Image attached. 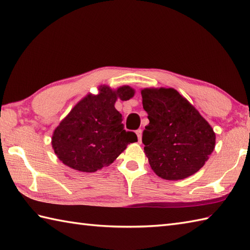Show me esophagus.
Segmentation results:
<instances>
[{
	"label": "esophagus",
	"mask_w": 250,
	"mask_h": 250,
	"mask_svg": "<svg viewBox=\"0 0 250 250\" xmlns=\"http://www.w3.org/2000/svg\"><path fill=\"white\" fill-rule=\"evenodd\" d=\"M136 135H137V139H139V142L142 143V135H143V131L140 129L136 131Z\"/></svg>",
	"instance_id": "esophagus-1"
}]
</instances>
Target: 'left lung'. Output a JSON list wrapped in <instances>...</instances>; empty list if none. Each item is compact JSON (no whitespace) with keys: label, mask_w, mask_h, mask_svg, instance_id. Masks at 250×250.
<instances>
[{"label":"left lung","mask_w":250,"mask_h":250,"mask_svg":"<svg viewBox=\"0 0 250 250\" xmlns=\"http://www.w3.org/2000/svg\"><path fill=\"white\" fill-rule=\"evenodd\" d=\"M141 93L149 119L142 141L152 171L167 180L195 174L214 151L213 128L177 90L144 88Z\"/></svg>","instance_id":"obj_1"}]
</instances>
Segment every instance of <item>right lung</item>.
Returning <instances> with one entry per match:
<instances>
[{
  "label": "right lung",
  "mask_w": 250,
  "mask_h": 250,
  "mask_svg": "<svg viewBox=\"0 0 250 250\" xmlns=\"http://www.w3.org/2000/svg\"><path fill=\"white\" fill-rule=\"evenodd\" d=\"M99 93H89L74 106L51 137L58 159L73 169L97 172L108 167L130 143L137 142L134 132L125 130L116 101H128L135 90L122 86L113 90L100 86Z\"/></svg>",
  "instance_id": "1"
}]
</instances>
